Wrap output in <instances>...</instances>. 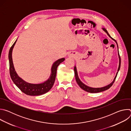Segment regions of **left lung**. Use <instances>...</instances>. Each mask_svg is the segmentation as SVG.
<instances>
[{
	"mask_svg": "<svg viewBox=\"0 0 131 131\" xmlns=\"http://www.w3.org/2000/svg\"><path fill=\"white\" fill-rule=\"evenodd\" d=\"M103 30L105 31L107 34L108 35V36L110 37V38H111L113 40H114L116 43H117V47H118V57H119V67H118V71L116 73V75L114 79V80L113 81V82H111L109 84L106 85V86H105L104 87H102V88H92V87H90V86H89L86 85H85V84H84L79 79V77H78V72H77V68H76V66H74V76H75V78H76V82L77 83H78V84L79 85V86L83 90H84L85 91H86L88 92H89V93H99V92H103V91H106L108 89H109L112 85H113V83H114L115 81V79L117 77V74L118 73V71H119L120 70V65H121V59H120V57L119 55V51H118V44H117V41L114 40V39H113L111 38V37H110V36L109 35V34H108L107 30L105 28H102Z\"/></svg>",
	"mask_w": 131,
	"mask_h": 131,
	"instance_id": "left-lung-1",
	"label": "left lung"
}]
</instances>
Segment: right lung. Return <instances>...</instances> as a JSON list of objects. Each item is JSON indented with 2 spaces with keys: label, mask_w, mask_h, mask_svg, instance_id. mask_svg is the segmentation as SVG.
I'll return each mask as SVG.
<instances>
[{
  "label": "right lung",
  "mask_w": 131,
  "mask_h": 131,
  "mask_svg": "<svg viewBox=\"0 0 131 131\" xmlns=\"http://www.w3.org/2000/svg\"><path fill=\"white\" fill-rule=\"evenodd\" d=\"M16 41L17 39L11 47L8 56L9 61L10 74L11 79L14 83L21 90V91L26 95L30 96H38L46 93L52 88L56 78L57 68L58 66L65 60V58L60 59L56 61L53 64L51 69V72L50 76L48 80L40 83L35 84L28 83L18 76L14 69L12 61V54L13 49Z\"/></svg>",
  "instance_id": "right-lung-1"
}]
</instances>
